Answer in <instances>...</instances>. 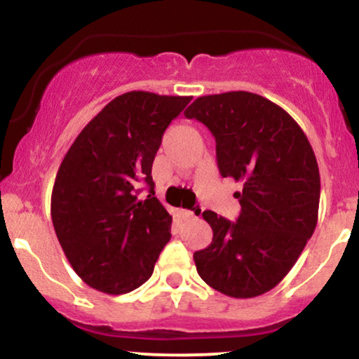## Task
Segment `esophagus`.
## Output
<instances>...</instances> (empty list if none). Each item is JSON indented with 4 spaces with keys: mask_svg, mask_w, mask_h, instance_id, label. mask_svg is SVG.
Returning <instances> with one entry per match:
<instances>
[{
    "mask_svg": "<svg viewBox=\"0 0 359 359\" xmlns=\"http://www.w3.org/2000/svg\"><path fill=\"white\" fill-rule=\"evenodd\" d=\"M201 211H203V208H201V205H197L196 212L189 211V209H182V211H180V214H182V217H184L185 221H191V219H194V217L197 216V214H201Z\"/></svg>",
    "mask_w": 359,
    "mask_h": 359,
    "instance_id": "1",
    "label": "esophagus"
}]
</instances>
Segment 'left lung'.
<instances>
[{
    "mask_svg": "<svg viewBox=\"0 0 359 359\" xmlns=\"http://www.w3.org/2000/svg\"><path fill=\"white\" fill-rule=\"evenodd\" d=\"M184 114L212 133L219 174L243 184L234 194L241 204L236 222L203 212L212 241L194 253L197 273L229 297L265 294L290 271L316 229L314 150L287 111L246 90L197 97Z\"/></svg>",
    "mask_w": 359,
    "mask_h": 359,
    "instance_id": "1",
    "label": "left lung"
}]
</instances>
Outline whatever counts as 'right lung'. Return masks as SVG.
<instances>
[{"label":"right lung","instance_id":"right-lung-1","mask_svg":"<svg viewBox=\"0 0 359 359\" xmlns=\"http://www.w3.org/2000/svg\"><path fill=\"white\" fill-rule=\"evenodd\" d=\"M189 96L131 90L81 131L57 172L52 222L74 271L96 290L128 294L154 273L172 216L155 197L151 165ZM149 189L147 200L139 189Z\"/></svg>","mask_w":359,"mask_h":359}]
</instances>
